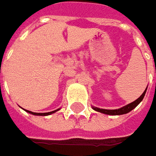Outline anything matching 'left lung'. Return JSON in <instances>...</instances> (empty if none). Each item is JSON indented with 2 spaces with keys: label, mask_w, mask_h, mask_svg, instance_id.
<instances>
[{
  "label": "left lung",
  "mask_w": 156,
  "mask_h": 156,
  "mask_svg": "<svg viewBox=\"0 0 156 156\" xmlns=\"http://www.w3.org/2000/svg\"><path fill=\"white\" fill-rule=\"evenodd\" d=\"M148 88V87H147ZM147 88L144 90V92L141 95L140 98H138L136 101L132 102L129 105H125L123 107H122L120 109H116V110H105V109H99V108H97V107H92V109L95 110L96 111H98V112H101V113H104V114H106V115H123V114H126V113H129V111H131L133 109H135L137 105H139L143 99L144 96L146 94V90H147Z\"/></svg>",
  "instance_id": "left-lung-1"
}]
</instances>
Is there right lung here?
<instances>
[{
  "label": "right lung",
  "instance_id": "1",
  "mask_svg": "<svg viewBox=\"0 0 156 156\" xmlns=\"http://www.w3.org/2000/svg\"><path fill=\"white\" fill-rule=\"evenodd\" d=\"M60 110V109H58V110H53V111H51V112H47V113H36V112H32V111H30V110H26V111H27V112H28V113H30V114H32V115H51V114H52V113H55L56 111H58V110Z\"/></svg>",
  "mask_w": 156,
  "mask_h": 156
}]
</instances>
